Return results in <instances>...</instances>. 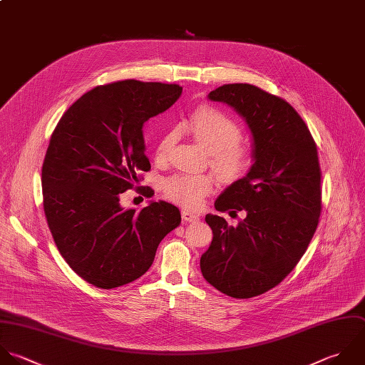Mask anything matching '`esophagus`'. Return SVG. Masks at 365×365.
<instances>
[{
	"instance_id": "esophagus-1",
	"label": "esophagus",
	"mask_w": 365,
	"mask_h": 365,
	"mask_svg": "<svg viewBox=\"0 0 365 365\" xmlns=\"http://www.w3.org/2000/svg\"><path fill=\"white\" fill-rule=\"evenodd\" d=\"M182 219L185 222H196V220H199V215L190 212L189 209H182Z\"/></svg>"
}]
</instances>
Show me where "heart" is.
Wrapping results in <instances>:
<instances>
[{
  "mask_svg": "<svg viewBox=\"0 0 365 365\" xmlns=\"http://www.w3.org/2000/svg\"><path fill=\"white\" fill-rule=\"evenodd\" d=\"M183 128L210 152V163L217 175L229 182L243 178L252 165L250 152L245 148L240 128L225 113L212 106H199L193 110ZM178 132H168L156 149L158 159H166L170 153ZM212 189V178L207 175L180 173L169 178L165 183L168 199L187 209H197Z\"/></svg>",
  "mask_w": 365,
  "mask_h": 365,
  "instance_id": "obj_1",
  "label": "heart"
}]
</instances>
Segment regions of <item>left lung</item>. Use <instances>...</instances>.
<instances>
[{
	"mask_svg": "<svg viewBox=\"0 0 365 365\" xmlns=\"http://www.w3.org/2000/svg\"><path fill=\"white\" fill-rule=\"evenodd\" d=\"M207 98L245 119L255 163L215 202L217 212H245V219L230 226L222 216L206 215L213 240L200 270L223 294L250 299L282 283L316 233L322 213L317 148L296 109L255 85H223Z\"/></svg>",
	"mask_w": 365,
	"mask_h": 365,
	"instance_id": "1",
	"label": "left lung"
}]
</instances>
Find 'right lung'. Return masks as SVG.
Segmentation results:
<instances>
[{
    "instance_id": "1",
    "label": "right lung",
    "mask_w": 365,
    "mask_h": 365,
    "mask_svg": "<svg viewBox=\"0 0 365 365\" xmlns=\"http://www.w3.org/2000/svg\"><path fill=\"white\" fill-rule=\"evenodd\" d=\"M180 95L175 83L101 85L69 106L51 136L41 176L48 227L69 267L95 287L109 290L143 276L182 220L163 200L140 210L119 203L120 193L139 183L138 173L150 169L145 122Z\"/></svg>"
}]
</instances>
